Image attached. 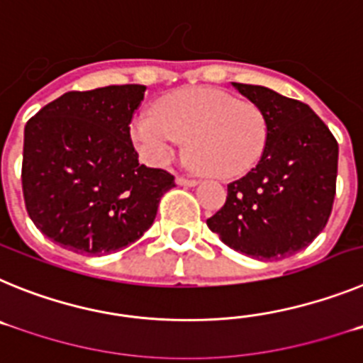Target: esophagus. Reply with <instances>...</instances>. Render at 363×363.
<instances>
[{
  "mask_svg": "<svg viewBox=\"0 0 363 363\" xmlns=\"http://www.w3.org/2000/svg\"><path fill=\"white\" fill-rule=\"evenodd\" d=\"M176 182H178V185H184V187H194V185H198L196 179L185 178V176H178V178H176Z\"/></svg>",
  "mask_w": 363,
  "mask_h": 363,
  "instance_id": "esophagus-1",
  "label": "esophagus"
}]
</instances>
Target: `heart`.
I'll return each instance as SVG.
<instances>
[{
  "instance_id": "obj_1",
  "label": "heart",
  "mask_w": 363,
  "mask_h": 363,
  "mask_svg": "<svg viewBox=\"0 0 363 363\" xmlns=\"http://www.w3.org/2000/svg\"><path fill=\"white\" fill-rule=\"evenodd\" d=\"M130 138L150 165L169 162L187 138L189 162L216 178H236L262 160L267 143L264 112L209 86H187L162 96L133 120Z\"/></svg>"
}]
</instances>
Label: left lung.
<instances>
[{
    "instance_id": "left-lung-1",
    "label": "left lung",
    "mask_w": 363,
    "mask_h": 363,
    "mask_svg": "<svg viewBox=\"0 0 363 363\" xmlns=\"http://www.w3.org/2000/svg\"><path fill=\"white\" fill-rule=\"evenodd\" d=\"M264 112L262 160L227 185V200L207 225L225 245L256 259H281L309 245L331 216L338 142L309 105L267 86L233 83Z\"/></svg>"
}]
</instances>
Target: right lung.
I'll list each match as a JSON object with an SVG mask.
<instances>
[{
    "label": "right lung",
    "mask_w": 363,
    "mask_h": 363,
    "mask_svg": "<svg viewBox=\"0 0 363 363\" xmlns=\"http://www.w3.org/2000/svg\"><path fill=\"white\" fill-rule=\"evenodd\" d=\"M143 85L70 91L25 125L21 187L34 225L78 255L142 238L174 176L138 163L130 121Z\"/></svg>",
    "instance_id": "add662e5"
}]
</instances>
